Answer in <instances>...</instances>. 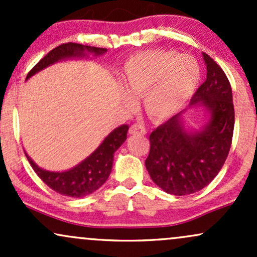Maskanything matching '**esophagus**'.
<instances>
[{
  "instance_id": "34e87169",
  "label": "esophagus",
  "mask_w": 257,
  "mask_h": 257,
  "mask_svg": "<svg viewBox=\"0 0 257 257\" xmlns=\"http://www.w3.org/2000/svg\"><path fill=\"white\" fill-rule=\"evenodd\" d=\"M129 133L132 135H145L146 134V129L145 126L141 124H133L129 129Z\"/></svg>"
}]
</instances>
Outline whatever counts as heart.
I'll list each match as a JSON object with an SVG mask.
<instances>
[{
    "instance_id": "obj_1",
    "label": "heart",
    "mask_w": 257,
    "mask_h": 257,
    "mask_svg": "<svg viewBox=\"0 0 257 257\" xmlns=\"http://www.w3.org/2000/svg\"><path fill=\"white\" fill-rule=\"evenodd\" d=\"M200 78L198 63L190 55L174 51L150 49L134 55L125 64L123 101L133 107V96H144V108L155 119L176 113L192 96Z\"/></svg>"
}]
</instances>
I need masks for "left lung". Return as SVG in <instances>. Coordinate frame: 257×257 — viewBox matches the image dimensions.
Returning a JSON list of instances; mask_svg holds the SVG:
<instances>
[{
	"instance_id": "8db88e82",
	"label": "left lung",
	"mask_w": 257,
	"mask_h": 257,
	"mask_svg": "<svg viewBox=\"0 0 257 257\" xmlns=\"http://www.w3.org/2000/svg\"><path fill=\"white\" fill-rule=\"evenodd\" d=\"M206 79L193 94L191 105L210 111L204 131L187 133L180 113L150 135L145 166L156 185L174 196H186L210 184L225 164L234 129L232 88L219 64L203 53Z\"/></svg>"
}]
</instances>
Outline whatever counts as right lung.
Here are the masks:
<instances>
[{
  "label": "right lung",
  "mask_w": 257,
  "mask_h": 257,
  "mask_svg": "<svg viewBox=\"0 0 257 257\" xmlns=\"http://www.w3.org/2000/svg\"><path fill=\"white\" fill-rule=\"evenodd\" d=\"M84 51L100 55L105 53L106 48H98V47L83 46L79 43H63L60 46L52 49L46 57L41 59L38 63L29 71L26 79L30 78L32 75L54 64L60 59L69 57H83ZM129 126L123 124L110 133L102 144L95 150L87 159L67 172H48L41 169L34 163V161L26 155L29 163L40 178L47 186L59 194L73 198H81L88 194L95 192L99 187L105 184V181L110 176L112 163H113V153L122 145L126 139V132Z\"/></svg>",
  "instance_id": "obj_1"
}]
</instances>
